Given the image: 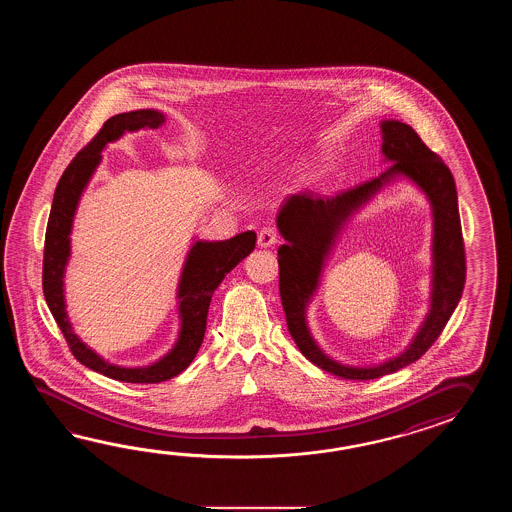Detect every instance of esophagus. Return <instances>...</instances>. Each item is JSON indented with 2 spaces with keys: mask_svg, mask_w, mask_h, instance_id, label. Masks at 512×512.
I'll return each mask as SVG.
<instances>
[{
  "mask_svg": "<svg viewBox=\"0 0 512 512\" xmlns=\"http://www.w3.org/2000/svg\"><path fill=\"white\" fill-rule=\"evenodd\" d=\"M278 230L274 229V227H263V229L258 232V245L263 247V249H267V247H272L274 243H278Z\"/></svg>",
  "mask_w": 512,
  "mask_h": 512,
  "instance_id": "34e87169",
  "label": "esophagus"
}]
</instances>
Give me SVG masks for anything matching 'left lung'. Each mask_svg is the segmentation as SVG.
<instances>
[{
	"label": "left lung",
	"instance_id": "obj_1",
	"mask_svg": "<svg viewBox=\"0 0 512 512\" xmlns=\"http://www.w3.org/2000/svg\"><path fill=\"white\" fill-rule=\"evenodd\" d=\"M381 128L382 153L384 159L392 163L386 172L337 196L322 197L313 192L296 194L285 201L276 218L278 230L287 241L278 249V265L280 296L289 333L305 359L320 370L351 381L379 379L421 359L441 335L459 304L467 274L456 183L448 166L421 141L412 126L399 120H382ZM397 174H404L419 185L433 205L435 278L431 311L413 344L399 358L370 369L344 367L329 360L317 348L304 322V311L339 229L353 211Z\"/></svg>",
	"mask_w": 512,
	"mask_h": 512
}]
</instances>
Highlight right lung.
Segmentation results:
<instances>
[{"instance_id":"add662e5","label":"right lung","mask_w":512,"mask_h":512,"mask_svg":"<svg viewBox=\"0 0 512 512\" xmlns=\"http://www.w3.org/2000/svg\"><path fill=\"white\" fill-rule=\"evenodd\" d=\"M164 115L155 109H139L130 113H119L106 120L97 135L84 146L77 157L69 163L66 172L56 186L53 207L47 221L44 245V285L45 302L55 316L56 324L66 337L67 346L89 370L106 375L109 379L135 384H155L168 381L181 371H185L199 351L207 329L208 305L212 294L243 258H247L256 245V232L247 230L225 241H196L188 252L183 274L179 280L177 300L181 331L170 353L163 359L144 368H120L109 364L75 335L69 324L64 300V272L71 254L69 234L73 227V218L77 210L78 199L82 196L93 172L102 159L100 152L108 142L117 141L126 131L141 128H159Z\"/></svg>"}]
</instances>
